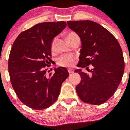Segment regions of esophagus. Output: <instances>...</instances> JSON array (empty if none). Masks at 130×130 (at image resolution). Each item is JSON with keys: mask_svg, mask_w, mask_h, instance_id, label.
I'll return each mask as SVG.
<instances>
[{"mask_svg": "<svg viewBox=\"0 0 130 130\" xmlns=\"http://www.w3.org/2000/svg\"><path fill=\"white\" fill-rule=\"evenodd\" d=\"M68 73H70V74H72V73H73V70H72V69H68Z\"/></svg>", "mask_w": 130, "mask_h": 130, "instance_id": "1", "label": "esophagus"}]
</instances>
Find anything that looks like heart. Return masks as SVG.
Wrapping results in <instances>:
<instances>
[{"label": "heart", "instance_id": "1", "mask_svg": "<svg viewBox=\"0 0 130 130\" xmlns=\"http://www.w3.org/2000/svg\"><path fill=\"white\" fill-rule=\"evenodd\" d=\"M78 36L77 34H75V32H70L67 35V40H70L71 39L73 38L74 37H77ZM56 42V38H54L52 42H51V50L53 51L54 47H55V44ZM75 57L73 55H62L60 57H59L57 60V64L58 65L60 66H64V67H70V66H73V64H74L75 62Z\"/></svg>", "mask_w": 130, "mask_h": 130}]
</instances>
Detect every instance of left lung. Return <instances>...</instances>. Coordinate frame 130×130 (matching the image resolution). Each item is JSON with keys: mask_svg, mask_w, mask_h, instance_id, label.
<instances>
[{"mask_svg": "<svg viewBox=\"0 0 130 130\" xmlns=\"http://www.w3.org/2000/svg\"><path fill=\"white\" fill-rule=\"evenodd\" d=\"M67 23L81 40L77 66L91 72L75 71L81 77L75 87L78 96L85 103L101 105L114 94L123 76L124 60L120 44L109 31L96 22L68 21Z\"/></svg>", "mask_w": 130, "mask_h": 130, "instance_id": "8db88e82", "label": "left lung"}]
</instances>
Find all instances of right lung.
Instances as JSON below:
<instances>
[{
	"label": "right lung",
	"instance_id": "obj_1",
	"mask_svg": "<svg viewBox=\"0 0 130 130\" xmlns=\"http://www.w3.org/2000/svg\"><path fill=\"white\" fill-rule=\"evenodd\" d=\"M66 26L64 21L36 24L21 32L11 47L8 59L10 82L21 102L31 109L42 110L52 105L68 77L63 67L47 75L53 62L52 40Z\"/></svg>",
	"mask_w": 130,
	"mask_h": 130
}]
</instances>
